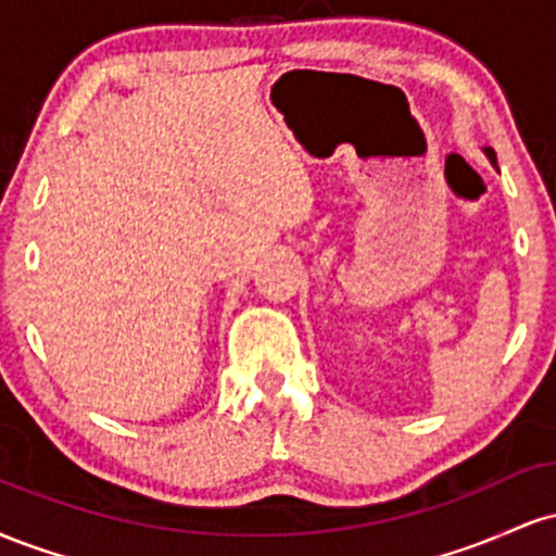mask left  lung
Masks as SVG:
<instances>
[{
  "label": "left lung",
  "instance_id": "1",
  "mask_svg": "<svg viewBox=\"0 0 556 556\" xmlns=\"http://www.w3.org/2000/svg\"><path fill=\"white\" fill-rule=\"evenodd\" d=\"M483 154H486V159L491 162V167L496 169V154H494V149H489V146H486V149H483Z\"/></svg>",
  "mask_w": 556,
  "mask_h": 556
}]
</instances>
